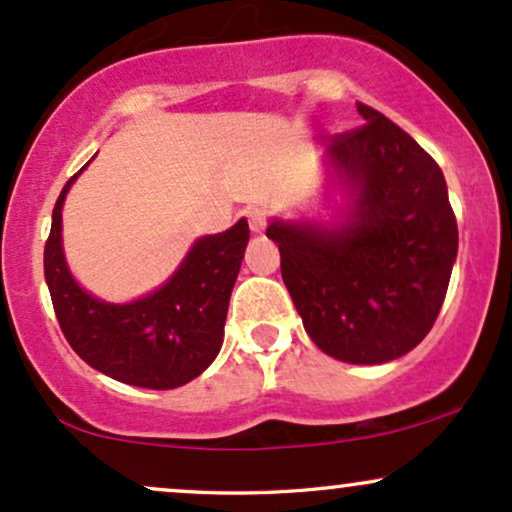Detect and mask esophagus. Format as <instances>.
<instances>
[{
  "label": "esophagus",
  "instance_id": "1",
  "mask_svg": "<svg viewBox=\"0 0 512 512\" xmlns=\"http://www.w3.org/2000/svg\"><path fill=\"white\" fill-rule=\"evenodd\" d=\"M248 221H250V231H255V233H262L264 228H267V216H264V211H260V209H250Z\"/></svg>",
  "mask_w": 512,
  "mask_h": 512
}]
</instances>
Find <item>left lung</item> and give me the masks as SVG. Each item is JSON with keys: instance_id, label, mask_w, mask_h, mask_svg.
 <instances>
[{"instance_id": "1", "label": "left lung", "mask_w": 512, "mask_h": 512, "mask_svg": "<svg viewBox=\"0 0 512 512\" xmlns=\"http://www.w3.org/2000/svg\"><path fill=\"white\" fill-rule=\"evenodd\" d=\"M325 149L342 219H274L281 276L305 332L344 363H387L431 332L457 257V221L438 163L383 113Z\"/></svg>"}]
</instances>
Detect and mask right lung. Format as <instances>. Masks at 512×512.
Here are the masks:
<instances>
[{
    "instance_id": "right-lung-1",
    "label": "right lung",
    "mask_w": 512,
    "mask_h": 512,
    "mask_svg": "<svg viewBox=\"0 0 512 512\" xmlns=\"http://www.w3.org/2000/svg\"><path fill=\"white\" fill-rule=\"evenodd\" d=\"M76 175L57 197L45 243V281L64 337L88 366L120 383L149 390L190 383L221 351L228 301L250 240L248 221L195 240L156 291L132 303H105L76 284L64 260L62 204Z\"/></svg>"
}]
</instances>
